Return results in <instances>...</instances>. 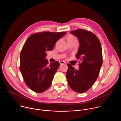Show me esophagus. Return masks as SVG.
<instances>
[{
	"mask_svg": "<svg viewBox=\"0 0 121 121\" xmlns=\"http://www.w3.org/2000/svg\"><path fill=\"white\" fill-rule=\"evenodd\" d=\"M59 63L60 65H63V64H65L66 63L65 61H59Z\"/></svg>",
	"mask_w": 121,
	"mask_h": 121,
	"instance_id": "obj_1",
	"label": "esophagus"
}]
</instances>
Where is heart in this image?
<instances>
[{
  "mask_svg": "<svg viewBox=\"0 0 121 121\" xmlns=\"http://www.w3.org/2000/svg\"><path fill=\"white\" fill-rule=\"evenodd\" d=\"M68 38H75V37H74L73 36H69L68 37Z\"/></svg>",
  "mask_w": 121,
  "mask_h": 121,
  "instance_id": "b5f03b06",
  "label": "heart"
}]
</instances>
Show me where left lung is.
Segmentation results:
<instances>
[{"label":"left lung","mask_w":121,"mask_h":121,"mask_svg":"<svg viewBox=\"0 0 121 121\" xmlns=\"http://www.w3.org/2000/svg\"><path fill=\"white\" fill-rule=\"evenodd\" d=\"M77 37L79 43L76 58L81 60L78 70L69 64L66 74L69 87L82 93L87 91L98 78L102 64L100 43L93 33L79 29L70 32Z\"/></svg>","instance_id":"obj_1"}]
</instances>
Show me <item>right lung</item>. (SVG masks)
Listing matches in <instances>:
<instances>
[{"label":"right lung","mask_w":121,"mask_h":121,"mask_svg":"<svg viewBox=\"0 0 121 121\" xmlns=\"http://www.w3.org/2000/svg\"><path fill=\"white\" fill-rule=\"evenodd\" d=\"M66 33H36L25 43L20 54V70L26 84L33 91L43 92L51 86L60 64L56 61L48 65L46 52L53 50L57 41Z\"/></svg>","instance_id":"1"}]
</instances>
